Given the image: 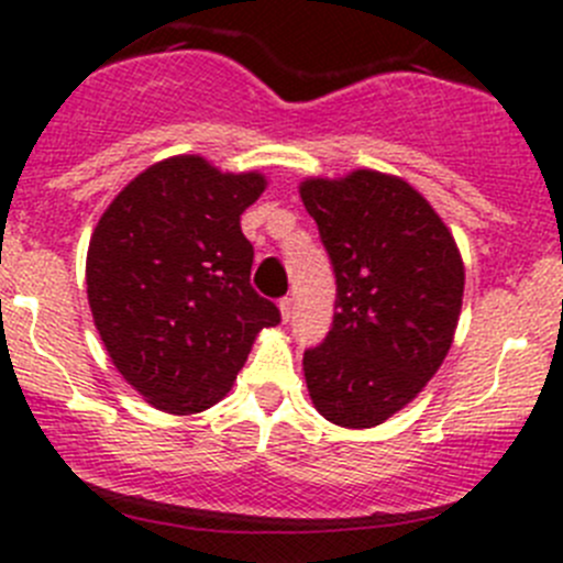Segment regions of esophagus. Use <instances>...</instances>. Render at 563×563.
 Masks as SVG:
<instances>
[{"mask_svg": "<svg viewBox=\"0 0 563 563\" xmlns=\"http://www.w3.org/2000/svg\"><path fill=\"white\" fill-rule=\"evenodd\" d=\"M277 308H280V318H283V321H291V313H294L291 297H283L280 302H277Z\"/></svg>", "mask_w": 563, "mask_h": 563, "instance_id": "obj_1", "label": "esophagus"}]
</instances>
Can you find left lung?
<instances>
[{
  "label": "left lung",
  "instance_id": "8db88e82",
  "mask_svg": "<svg viewBox=\"0 0 563 563\" xmlns=\"http://www.w3.org/2000/svg\"><path fill=\"white\" fill-rule=\"evenodd\" d=\"M334 269V321L302 371L316 411L376 428L428 387L455 340L465 269L428 198L395 174L356 168L299 185Z\"/></svg>",
  "mask_w": 563,
  "mask_h": 563
}]
</instances>
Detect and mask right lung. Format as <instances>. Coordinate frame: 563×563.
Returning a JSON list of instances; mask_svg holds the SVG:
<instances>
[{
  "label": "right lung",
  "mask_w": 563,
  "mask_h": 563,
  "mask_svg": "<svg viewBox=\"0 0 563 563\" xmlns=\"http://www.w3.org/2000/svg\"><path fill=\"white\" fill-rule=\"evenodd\" d=\"M258 172L201 155L155 163L119 190L87 253V297L113 367L157 411L190 417L223 400L280 310L250 286L240 218Z\"/></svg>",
  "instance_id": "add662e5"
}]
</instances>
